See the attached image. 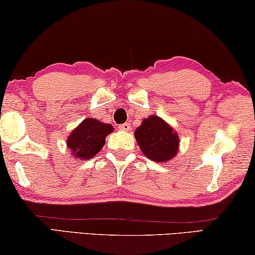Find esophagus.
<instances>
[{
	"instance_id": "obj_1",
	"label": "esophagus",
	"mask_w": 255,
	"mask_h": 255,
	"mask_svg": "<svg viewBox=\"0 0 255 255\" xmlns=\"http://www.w3.org/2000/svg\"><path fill=\"white\" fill-rule=\"evenodd\" d=\"M120 130H124V131H127V130H130V125H129L128 123H126V124H123V125H120V126L118 127Z\"/></svg>"
}]
</instances>
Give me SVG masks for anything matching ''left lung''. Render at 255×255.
<instances>
[{
    "label": "left lung",
    "mask_w": 255,
    "mask_h": 255,
    "mask_svg": "<svg viewBox=\"0 0 255 255\" xmlns=\"http://www.w3.org/2000/svg\"><path fill=\"white\" fill-rule=\"evenodd\" d=\"M135 137L145 156L155 162H166L178 153V135L157 116L144 119L136 129Z\"/></svg>",
    "instance_id": "8db88e82"
}]
</instances>
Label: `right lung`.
Returning <instances> with one entry per match:
<instances>
[{"label": "right lung", "mask_w": 255, "mask_h": 255, "mask_svg": "<svg viewBox=\"0 0 255 255\" xmlns=\"http://www.w3.org/2000/svg\"><path fill=\"white\" fill-rule=\"evenodd\" d=\"M112 131L111 125L88 118L72 131L67 139V147L80 161L89 159L100 152L106 143V137Z\"/></svg>", "instance_id": "1"}]
</instances>
